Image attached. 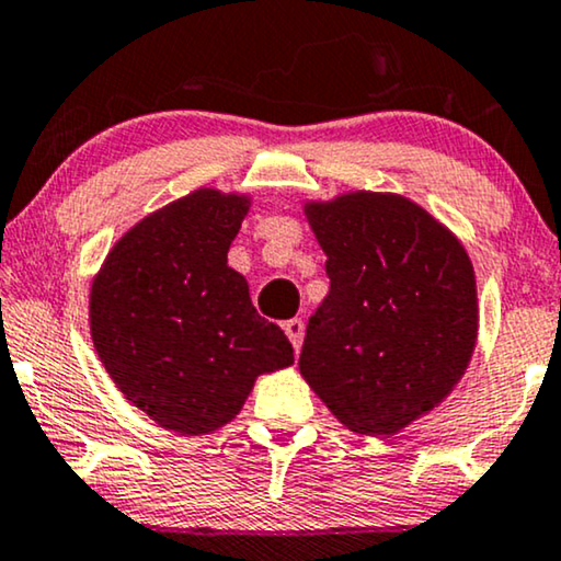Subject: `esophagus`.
I'll use <instances>...</instances> for the list:
<instances>
[{"label": "esophagus", "instance_id": "34e87169", "mask_svg": "<svg viewBox=\"0 0 561 561\" xmlns=\"http://www.w3.org/2000/svg\"><path fill=\"white\" fill-rule=\"evenodd\" d=\"M304 330H307V327H304V319H288V322H283V332L288 334V340H290V345H294V351L298 353V347H301V343H304Z\"/></svg>", "mask_w": 561, "mask_h": 561}]
</instances>
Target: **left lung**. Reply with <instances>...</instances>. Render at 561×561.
Instances as JSON below:
<instances>
[{"label":"left lung","instance_id":"1","mask_svg":"<svg viewBox=\"0 0 561 561\" xmlns=\"http://www.w3.org/2000/svg\"><path fill=\"white\" fill-rule=\"evenodd\" d=\"M330 294L298 368L347 431L394 435L446 399L477 345L474 267L463 244L397 193L307 203Z\"/></svg>","mask_w":561,"mask_h":561}]
</instances>
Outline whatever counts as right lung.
<instances>
[{
    "mask_svg": "<svg viewBox=\"0 0 561 561\" xmlns=\"http://www.w3.org/2000/svg\"><path fill=\"white\" fill-rule=\"evenodd\" d=\"M250 198L201 187L123 234L90 290L94 351L130 404L164 431L214 433L260 374L294 363L278 324L254 311L227 265Z\"/></svg>",
    "mask_w": 561,
    "mask_h": 561,
    "instance_id": "obj_1",
    "label": "right lung"
}]
</instances>
